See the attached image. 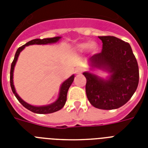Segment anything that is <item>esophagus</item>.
<instances>
[{
	"label": "esophagus",
	"mask_w": 148,
	"mask_h": 148,
	"mask_svg": "<svg viewBox=\"0 0 148 148\" xmlns=\"http://www.w3.org/2000/svg\"><path fill=\"white\" fill-rule=\"evenodd\" d=\"M82 71H83V70H82V68L81 67H77L76 69H75V74H80L82 73Z\"/></svg>",
	"instance_id": "1"
}]
</instances>
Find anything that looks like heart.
Wrapping results in <instances>:
<instances>
[{"label":"heart","instance_id":"b5f03b06","mask_svg":"<svg viewBox=\"0 0 148 148\" xmlns=\"http://www.w3.org/2000/svg\"><path fill=\"white\" fill-rule=\"evenodd\" d=\"M88 48H90L91 51H95L97 49V45L94 41H87V42L79 44L77 46V49L80 51H85Z\"/></svg>","mask_w":148,"mask_h":148}]
</instances>
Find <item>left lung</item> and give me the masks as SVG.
<instances>
[{
	"instance_id": "left-lung-1",
	"label": "left lung",
	"mask_w": 148,
	"mask_h": 148,
	"mask_svg": "<svg viewBox=\"0 0 148 148\" xmlns=\"http://www.w3.org/2000/svg\"><path fill=\"white\" fill-rule=\"evenodd\" d=\"M103 43L101 53L90 58L93 68L109 72L103 79L84 72L87 79L86 94L95 108L113 110L121 108L133 96L139 82V69L131 45L114 36L98 37Z\"/></svg>"
}]
</instances>
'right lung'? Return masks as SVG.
Returning a JSON list of instances; mask_svg holds the SVG:
<instances>
[{"label": "right lung", "mask_w": 148, "mask_h": 148, "mask_svg": "<svg viewBox=\"0 0 148 148\" xmlns=\"http://www.w3.org/2000/svg\"><path fill=\"white\" fill-rule=\"evenodd\" d=\"M60 37H55V38H45V39H34L31 41H29L24 45L20 47L16 51L15 53L14 59L13 60L12 64H11V67H10V87H11V90H12L13 93L14 94L15 97H17V99L19 101V102L21 103L22 105L24 106V108H27V110H31L32 112L36 113V114H51V113H53L58 111V110H60L61 108L64 106L66 101H67V95L68 89H69L70 86L71 85V84L73 83L74 78V75L71 76L68 79H67L64 83L61 84L60 89V93H59V96H58V100L53 102V103H51L49 105L47 106H40V107H37V106H33L29 104V103H26L25 101H24L21 97L18 96V95L15 90L14 86V81H13V74H14V66L17 62V58L19 56L20 53L21 52L22 50H24V48L26 46L32 45H47V44H52V43L58 42V40H60Z\"/></svg>", "instance_id": "obj_1"}]
</instances>
